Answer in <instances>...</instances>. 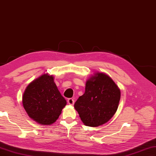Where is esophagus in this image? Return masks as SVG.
I'll list each match as a JSON object with an SVG mask.
<instances>
[{"mask_svg":"<svg viewBox=\"0 0 156 156\" xmlns=\"http://www.w3.org/2000/svg\"><path fill=\"white\" fill-rule=\"evenodd\" d=\"M67 102H68V103L70 105H74V103H75L74 99H73V98H69L68 101H67Z\"/></svg>","mask_w":156,"mask_h":156,"instance_id":"obj_1","label":"esophagus"}]
</instances>
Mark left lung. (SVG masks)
Listing matches in <instances>:
<instances>
[{
	"instance_id": "8db88e82",
	"label": "left lung",
	"mask_w": 156,
	"mask_h": 156,
	"mask_svg": "<svg viewBox=\"0 0 156 156\" xmlns=\"http://www.w3.org/2000/svg\"><path fill=\"white\" fill-rule=\"evenodd\" d=\"M121 92L109 76L96 73L87 79L83 95L74 107L85 125L97 127L112 118L118 108Z\"/></svg>"
}]
</instances>
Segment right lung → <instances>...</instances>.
<instances>
[{
  "label": "right lung",
  "mask_w": 156,
  "mask_h": 156,
  "mask_svg": "<svg viewBox=\"0 0 156 156\" xmlns=\"http://www.w3.org/2000/svg\"><path fill=\"white\" fill-rule=\"evenodd\" d=\"M22 103L31 119L41 125H51L59 117L66 101L54 83V77L43 74L26 88Z\"/></svg>",
  "instance_id": "add662e5"
}]
</instances>
